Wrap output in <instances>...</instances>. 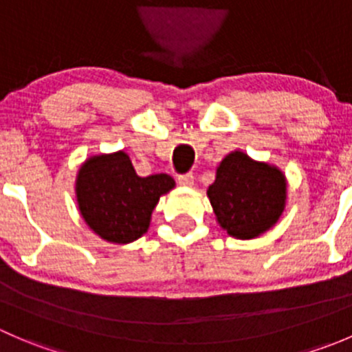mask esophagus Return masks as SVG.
<instances>
[{"label":"esophagus","mask_w":352,"mask_h":352,"mask_svg":"<svg viewBox=\"0 0 352 352\" xmlns=\"http://www.w3.org/2000/svg\"><path fill=\"white\" fill-rule=\"evenodd\" d=\"M179 184L184 187L194 186V175L192 173H182V175H179Z\"/></svg>","instance_id":"esophagus-1"}]
</instances>
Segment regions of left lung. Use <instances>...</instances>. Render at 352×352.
<instances>
[{"mask_svg":"<svg viewBox=\"0 0 352 352\" xmlns=\"http://www.w3.org/2000/svg\"><path fill=\"white\" fill-rule=\"evenodd\" d=\"M286 177L278 166L232 151L216 168L208 197L230 236L250 240L278 223L286 206Z\"/></svg>","mask_w":352,"mask_h":352,"instance_id":"1","label":"left lung"}]
</instances>
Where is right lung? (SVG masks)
Returning a JSON list of instances; mask_svg holds the SVG:
<instances>
[{"instance_id":"right-lung-1","label":"right lung","mask_w":352,"mask_h":352,"mask_svg":"<svg viewBox=\"0 0 352 352\" xmlns=\"http://www.w3.org/2000/svg\"><path fill=\"white\" fill-rule=\"evenodd\" d=\"M175 180L166 173L140 177L124 151L90 156L76 175V201L85 223L100 239L131 243L150 228L160 196Z\"/></svg>"}]
</instances>
